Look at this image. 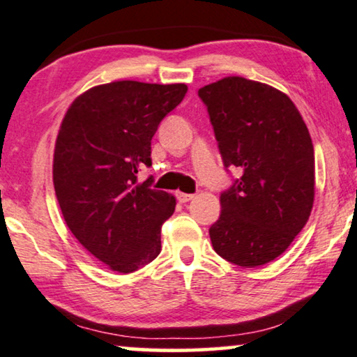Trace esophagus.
Segmentation results:
<instances>
[{
    "mask_svg": "<svg viewBox=\"0 0 357 357\" xmlns=\"http://www.w3.org/2000/svg\"><path fill=\"white\" fill-rule=\"evenodd\" d=\"M195 198V195H190V193H182V192H177V200L180 203H187L190 200H193Z\"/></svg>",
    "mask_w": 357,
    "mask_h": 357,
    "instance_id": "esophagus-1",
    "label": "esophagus"
}]
</instances>
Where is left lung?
<instances>
[{"label": "left lung", "instance_id": "1", "mask_svg": "<svg viewBox=\"0 0 357 357\" xmlns=\"http://www.w3.org/2000/svg\"><path fill=\"white\" fill-rule=\"evenodd\" d=\"M225 167L243 177L221 193L213 249L241 267L274 261L307 225L314 200V152L302 114L266 83L225 77L198 90Z\"/></svg>", "mask_w": 357, "mask_h": 357}]
</instances>
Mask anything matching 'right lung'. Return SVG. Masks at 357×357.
Segmentation results:
<instances>
[{
    "mask_svg": "<svg viewBox=\"0 0 357 357\" xmlns=\"http://www.w3.org/2000/svg\"><path fill=\"white\" fill-rule=\"evenodd\" d=\"M185 83L111 82L68 106L54 149L52 178L68 229L111 271L129 274L160 252V226L175 197L137 183L152 164L159 123L187 93Z\"/></svg>",
    "mask_w": 357,
    "mask_h": 357,
    "instance_id": "add662e5",
    "label": "right lung"
}]
</instances>
